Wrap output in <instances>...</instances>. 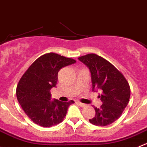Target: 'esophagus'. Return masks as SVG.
<instances>
[{
  "label": "esophagus",
  "mask_w": 147,
  "mask_h": 147,
  "mask_svg": "<svg viewBox=\"0 0 147 147\" xmlns=\"http://www.w3.org/2000/svg\"><path fill=\"white\" fill-rule=\"evenodd\" d=\"M78 103L79 104V105H80L81 107H85V105H86V104H85V103H82V102H80V101H78Z\"/></svg>",
  "instance_id": "1"
}]
</instances>
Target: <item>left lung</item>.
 I'll use <instances>...</instances> for the list:
<instances>
[{
    "instance_id": "8db88e82",
    "label": "left lung",
    "mask_w": 147,
    "mask_h": 147,
    "mask_svg": "<svg viewBox=\"0 0 147 147\" xmlns=\"http://www.w3.org/2000/svg\"><path fill=\"white\" fill-rule=\"evenodd\" d=\"M78 59L90 72L92 90L102 92L99 98L102 104L99 108H95V116L89 121L95 126H108L117 120L127 106L131 94L129 83L111 63L95 54Z\"/></svg>"
}]
</instances>
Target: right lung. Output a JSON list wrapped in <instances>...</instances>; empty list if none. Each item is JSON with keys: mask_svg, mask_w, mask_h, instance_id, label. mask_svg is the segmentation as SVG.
Segmentation results:
<instances>
[{"mask_svg": "<svg viewBox=\"0 0 147 147\" xmlns=\"http://www.w3.org/2000/svg\"><path fill=\"white\" fill-rule=\"evenodd\" d=\"M75 62V59L51 52L38 58L21 77L16 88L17 99L36 124L51 127L64 120L68 107L75 102L52 100L50 90L56 87L59 69Z\"/></svg>", "mask_w": 147, "mask_h": 147, "instance_id": "right-lung-1", "label": "right lung"}]
</instances>
